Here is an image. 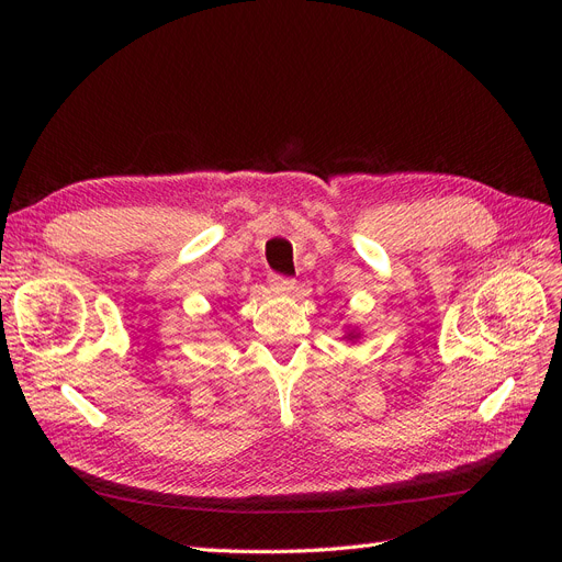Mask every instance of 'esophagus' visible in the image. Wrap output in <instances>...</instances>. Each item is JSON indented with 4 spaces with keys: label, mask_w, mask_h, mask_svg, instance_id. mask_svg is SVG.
Instances as JSON below:
<instances>
[{
    "label": "esophagus",
    "mask_w": 562,
    "mask_h": 562,
    "mask_svg": "<svg viewBox=\"0 0 562 562\" xmlns=\"http://www.w3.org/2000/svg\"><path fill=\"white\" fill-rule=\"evenodd\" d=\"M269 285L274 288V291H279V293H293L295 288H297V283H295V279H288V277H281V274H269Z\"/></svg>",
    "instance_id": "obj_1"
}]
</instances>
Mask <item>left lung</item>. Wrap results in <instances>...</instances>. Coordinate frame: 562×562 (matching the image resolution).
<instances>
[{
    "label": "left lung",
    "instance_id": "1",
    "mask_svg": "<svg viewBox=\"0 0 562 562\" xmlns=\"http://www.w3.org/2000/svg\"><path fill=\"white\" fill-rule=\"evenodd\" d=\"M356 337H359V333H356V330H351V333H347V339H356Z\"/></svg>",
    "mask_w": 562,
    "mask_h": 562
}]
</instances>
